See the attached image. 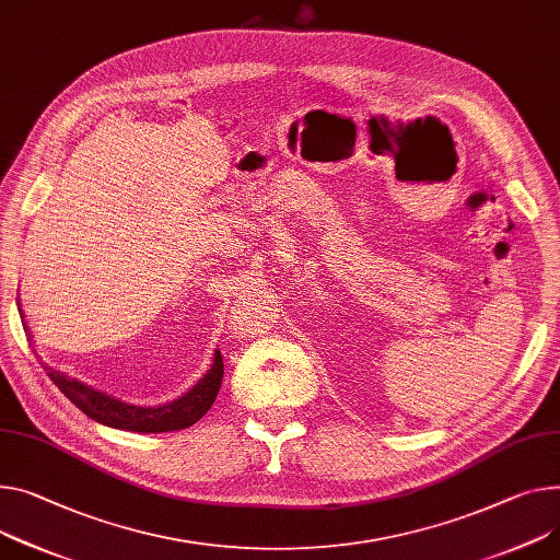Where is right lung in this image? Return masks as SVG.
Here are the masks:
<instances>
[{
  "instance_id": "obj_1",
  "label": "right lung",
  "mask_w": 560,
  "mask_h": 560,
  "mask_svg": "<svg viewBox=\"0 0 560 560\" xmlns=\"http://www.w3.org/2000/svg\"><path fill=\"white\" fill-rule=\"evenodd\" d=\"M20 316L22 307H20ZM24 329L26 323L22 320ZM49 378L58 385L60 393L75 404L84 415L94 421L120 430H135V433H167V430H182L197 423L214 404V397L220 393L222 376H224V361L220 350H214V359L210 370L197 381L192 390L182 395L179 399L163 404V406H135L118 401L101 390H94L92 385L71 378L54 368H45Z\"/></svg>"
}]
</instances>
